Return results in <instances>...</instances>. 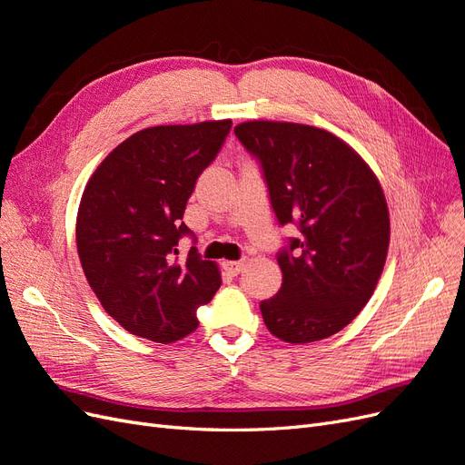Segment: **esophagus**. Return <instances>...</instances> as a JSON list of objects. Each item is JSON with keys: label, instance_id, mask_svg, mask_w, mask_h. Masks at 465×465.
Masks as SVG:
<instances>
[{"label": "esophagus", "instance_id": "34e87169", "mask_svg": "<svg viewBox=\"0 0 465 465\" xmlns=\"http://www.w3.org/2000/svg\"><path fill=\"white\" fill-rule=\"evenodd\" d=\"M242 267H244V263L242 262H223V270L227 272L231 277H234V275H238L242 272Z\"/></svg>", "mask_w": 465, "mask_h": 465}]
</instances>
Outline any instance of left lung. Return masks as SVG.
I'll list each match as a JSON object with an SVG mask.
<instances>
[{"label": "left lung", "instance_id": "obj_1", "mask_svg": "<svg viewBox=\"0 0 465 465\" xmlns=\"http://www.w3.org/2000/svg\"><path fill=\"white\" fill-rule=\"evenodd\" d=\"M234 134L260 163L277 223L301 232L277 252L283 283L260 302L265 326L287 343L330 337L355 320L384 270L390 217L382 188L369 164L326 130L254 120Z\"/></svg>", "mask_w": 465, "mask_h": 465}]
</instances>
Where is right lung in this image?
Here are the masks:
<instances>
[{
  "label": "right lung",
  "mask_w": 465,
  "mask_h": 465,
  "mask_svg": "<svg viewBox=\"0 0 465 465\" xmlns=\"http://www.w3.org/2000/svg\"><path fill=\"white\" fill-rule=\"evenodd\" d=\"M231 120L154 125L122 142L96 168L77 213L83 272L124 330L173 343L198 328L195 312L221 287L217 265L192 246L178 258L195 180L215 161Z\"/></svg>",
  "instance_id": "obj_1"
}]
</instances>
